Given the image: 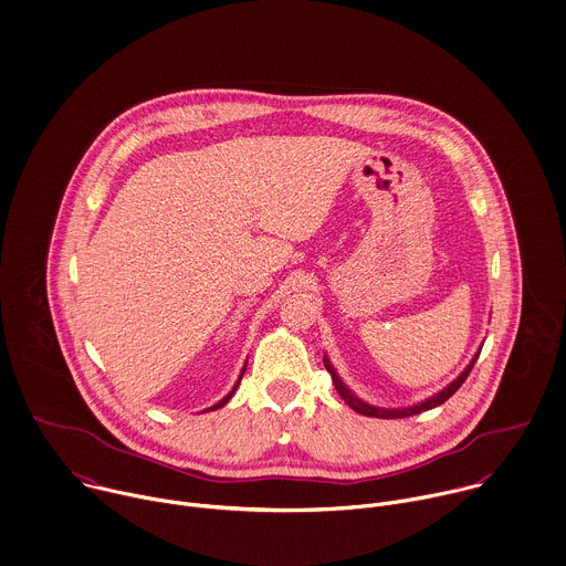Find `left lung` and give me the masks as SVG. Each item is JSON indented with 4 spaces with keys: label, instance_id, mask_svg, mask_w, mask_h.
<instances>
[{
    "label": "left lung",
    "instance_id": "obj_1",
    "mask_svg": "<svg viewBox=\"0 0 566 566\" xmlns=\"http://www.w3.org/2000/svg\"><path fill=\"white\" fill-rule=\"evenodd\" d=\"M480 354V352H478ZM478 354L473 356V360L464 367V371L453 380V382H449L442 391H438L436 396H431V398H427V400H422V402H418V405H411V407H400V409H385V407H374V405H367L365 400H360V398H356L347 387H345V382L338 378V374H336V369L332 367V363H329V358L327 356H323V363H325V369L329 371V376H332V380H334V387H336V391H338V396L356 411V413H363V416H371V418H407V416H416V413H420V411H427V409H433V407H438V405H442L447 398H451L458 389H460V385L467 380V376H469V371H471V367L475 365V360H478Z\"/></svg>",
    "mask_w": 566,
    "mask_h": 566
}]
</instances>
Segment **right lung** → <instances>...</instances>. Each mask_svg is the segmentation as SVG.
<instances>
[{"instance_id":"1","label":"right lung","mask_w":566,"mask_h":566,"mask_svg":"<svg viewBox=\"0 0 566 566\" xmlns=\"http://www.w3.org/2000/svg\"><path fill=\"white\" fill-rule=\"evenodd\" d=\"M245 367H248V365H243V371H241V376H239V380H237V385H234V387H232V391H230V394H228V396H226V398H221V400H219V402H217V405H212V407H210V409H206V411H214V409H219V407H223V405H226V402H228V400H230V398H232V396H234V391H237V387H239V382H241V378H243V374H245Z\"/></svg>"}]
</instances>
